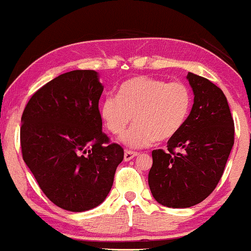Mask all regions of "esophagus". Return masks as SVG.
<instances>
[{
    "instance_id": "obj_1",
    "label": "esophagus",
    "mask_w": 251,
    "mask_h": 251,
    "mask_svg": "<svg viewBox=\"0 0 251 251\" xmlns=\"http://www.w3.org/2000/svg\"><path fill=\"white\" fill-rule=\"evenodd\" d=\"M136 156H138V152H135V151H130V150H126L125 152V157H123V159H125V162H129V160L135 158Z\"/></svg>"
}]
</instances>
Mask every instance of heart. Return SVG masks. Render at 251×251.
<instances>
[{"mask_svg": "<svg viewBox=\"0 0 251 251\" xmlns=\"http://www.w3.org/2000/svg\"><path fill=\"white\" fill-rule=\"evenodd\" d=\"M191 106V92L184 83L136 76L121 85L117 97L104 98L100 114L114 135L122 134L134 116L135 125L120 141L130 149H142L177 135L186 122Z\"/></svg>", "mask_w": 251, "mask_h": 251, "instance_id": "1", "label": "heart"}]
</instances>
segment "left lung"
<instances>
[{
    "mask_svg": "<svg viewBox=\"0 0 251 251\" xmlns=\"http://www.w3.org/2000/svg\"><path fill=\"white\" fill-rule=\"evenodd\" d=\"M186 79L194 95L191 113L169 140L168 151H152L148 178L154 200L171 208H188L214 191L234 145V121L224 92L197 74L188 72Z\"/></svg>",
    "mask_w": 251,
    "mask_h": 251,
    "instance_id": "1",
    "label": "left lung"
}]
</instances>
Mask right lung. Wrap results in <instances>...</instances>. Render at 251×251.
I'll use <instances>...</instances> for the list:
<instances>
[{"label":"right lung","instance_id":"obj_1","mask_svg":"<svg viewBox=\"0 0 251 251\" xmlns=\"http://www.w3.org/2000/svg\"><path fill=\"white\" fill-rule=\"evenodd\" d=\"M99 78L93 70L61 74L31 97L22 115L24 163L45 196L70 212L103 202L125 154L102 132Z\"/></svg>","mask_w":251,"mask_h":251}]
</instances>
